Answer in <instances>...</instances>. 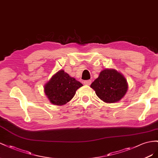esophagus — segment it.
I'll return each mask as SVG.
<instances>
[{"label":"esophagus","mask_w":158,"mask_h":158,"mask_svg":"<svg viewBox=\"0 0 158 158\" xmlns=\"http://www.w3.org/2000/svg\"><path fill=\"white\" fill-rule=\"evenodd\" d=\"M83 83L85 85H91V80H85V81H84Z\"/></svg>","instance_id":"esophagus-1"}]
</instances>
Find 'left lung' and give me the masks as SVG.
<instances>
[{"instance_id": "obj_1", "label": "left lung", "mask_w": 158, "mask_h": 158, "mask_svg": "<svg viewBox=\"0 0 158 158\" xmlns=\"http://www.w3.org/2000/svg\"><path fill=\"white\" fill-rule=\"evenodd\" d=\"M91 87L101 100L112 103L119 101L125 95L128 85L123 75L114 69H106L101 72Z\"/></svg>"}]
</instances>
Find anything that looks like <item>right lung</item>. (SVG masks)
Listing matches in <instances>:
<instances>
[{"label": "right lung", "mask_w": 158, "mask_h": 158, "mask_svg": "<svg viewBox=\"0 0 158 158\" xmlns=\"http://www.w3.org/2000/svg\"><path fill=\"white\" fill-rule=\"evenodd\" d=\"M82 86L79 81L61 70L46 84L44 90L52 104L64 105L71 100L77 90Z\"/></svg>", "instance_id": "1"}]
</instances>
